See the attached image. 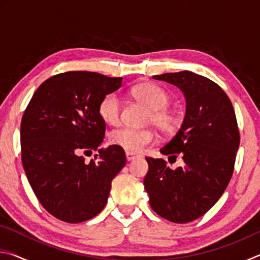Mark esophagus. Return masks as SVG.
I'll return each instance as SVG.
<instances>
[{"instance_id": "esophagus-1", "label": "esophagus", "mask_w": 260, "mask_h": 260, "mask_svg": "<svg viewBox=\"0 0 260 260\" xmlns=\"http://www.w3.org/2000/svg\"><path fill=\"white\" fill-rule=\"evenodd\" d=\"M138 157V155H136V153H134V152H129V151H126V158H127V160H133L134 158H136Z\"/></svg>"}]
</instances>
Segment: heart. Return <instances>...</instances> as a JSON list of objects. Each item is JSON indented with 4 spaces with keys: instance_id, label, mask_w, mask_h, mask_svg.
Here are the masks:
<instances>
[{
    "instance_id": "obj_1",
    "label": "heart",
    "mask_w": 260,
    "mask_h": 260,
    "mask_svg": "<svg viewBox=\"0 0 260 260\" xmlns=\"http://www.w3.org/2000/svg\"><path fill=\"white\" fill-rule=\"evenodd\" d=\"M132 95L135 100L150 109L149 121L162 134H172L177 131L179 119L175 114L167 110L171 96L164 88L153 82H143L132 88ZM99 114L104 122L116 125L120 118V100L116 93H109L101 100ZM153 134L148 129H135L121 127L110 133V142L129 152H139L150 144Z\"/></svg>"
}]
</instances>
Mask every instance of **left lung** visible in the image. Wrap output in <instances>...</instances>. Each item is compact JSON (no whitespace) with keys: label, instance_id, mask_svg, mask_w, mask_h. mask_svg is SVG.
<instances>
[{"label":"left lung","instance_id":"1","mask_svg":"<svg viewBox=\"0 0 260 260\" xmlns=\"http://www.w3.org/2000/svg\"><path fill=\"white\" fill-rule=\"evenodd\" d=\"M152 78L178 87L186 99L181 127L160 149L174 159L179 153L183 164L172 170L161 158L147 157L144 189L158 215L190 222L208 212L230 183L240 146L234 108L217 83L191 71Z\"/></svg>","mask_w":260,"mask_h":260}]
</instances>
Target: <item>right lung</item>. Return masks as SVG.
Instances as JSON below:
<instances>
[{
    "mask_svg": "<svg viewBox=\"0 0 260 260\" xmlns=\"http://www.w3.org/2000/svg\"><path fill=\"white\" fill-rule=\"evenodd\" d=\"M121 82L96 72L60 73L38 88L25 110L20 142L26 177L43 208L65 222L98 215L126 164L121 148L100 149L105 122L99 104ZM96 150V160L87 163L83 155Z\"/></svg>",
    "mask_w": 260,
    "mask_h": 260,
    "instance_id": "add662e5",
    "label": "right lung"
}]
</instances>
